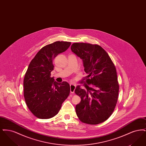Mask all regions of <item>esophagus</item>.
<instances>
[{
    "instance_id": "obj_1",
    "label": "esophagus",
    "mask_w": 146,
    "mask_h": 146,
    "mask_svg": "<svg viewBox=\"0 0 146 146\" xmlns=\"http://www.w3.org/2000/svg\"><path fill=\"white\" fill-rule=\"evenodd\" d=\"M76 85L73 84H70V91L72 94H74V90L76 89Z\"/></svg>"
}]
</instances>
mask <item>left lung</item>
I'll list each match as a JSON object with an SVG mask.
<instances>
[{"mask_svg": "<svg viewBox=\"0 0 146 146\" xmlns=\"http://www.w3.org/2000/svg\"><path fill=\"white\" fill-rule=\"evenodd\" d=\"M72 51L80 57L88 74L86 90L78 85L75 93L80 96L76 111L81 121L91 125L110 118L117 103L119 84L116 68L107 52L98 45L75 42Z\"/></svg>", "mask_w": 146, "mask_h": 146, "instance_id": "1", "label": "left lung"}]
</instances>
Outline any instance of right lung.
I'll use <instances>...</instances> for the list:
<instances>
[{
    "mask_svg": "<svg viewBox=\"0 0 146 146\" xmlns=\"http://www.w3.org/2000/svg\"><path fill=\"white\" fill-rule=\"evenodd\" d=\"M70 42H55L40 49L31 61L23 80L24 97L29 110L37 118L49 119L58 113L70 95V84L57 83L51 72L53 60L67 50Z\"/></svg>",
    "mask_w": 146,
    "mask_h": 146,
    "instance_id": "1",
    "label": "right lung"
}]
</instances>
